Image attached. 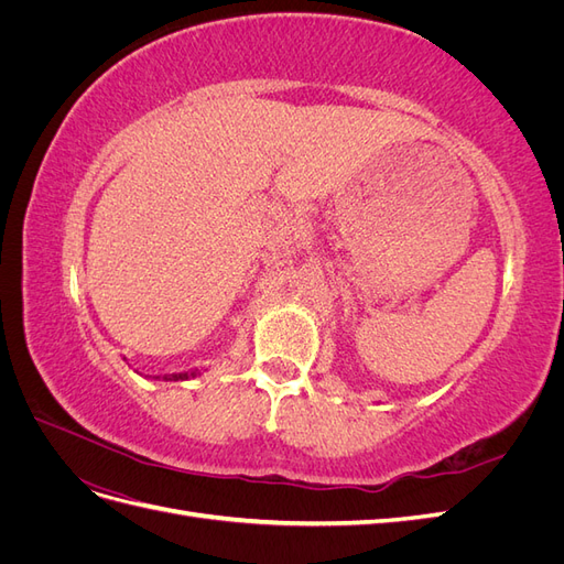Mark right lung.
I'll use <instances>...</instances> for the list:
<instances>
[{"label": "right lung", "instance_id": "right-lung-1", "mask_svg": "<svg viewBox=\"0 0 564 564\" xmlns=\"http://www.w3.org/2000/svg\"><path fill=\"white\" fill-rule=\"evenodd\" d=\"M199 373V369L193 371H181V373H164L162 381H187V379H195ZM152 379H160V377H152Z\"/></svg>", "mask_w": 564, "mask_h": 564}]
</instances>
